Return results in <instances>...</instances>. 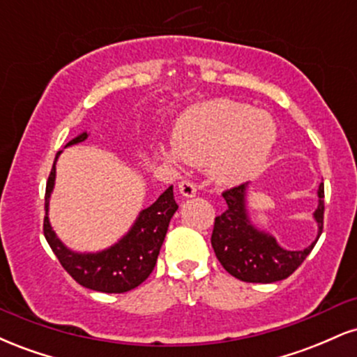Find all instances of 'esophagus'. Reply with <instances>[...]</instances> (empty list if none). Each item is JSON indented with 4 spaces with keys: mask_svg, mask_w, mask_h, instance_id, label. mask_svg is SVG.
Listing matches in <instances>:
<instances>
[{
    "mask_svg": "<svg viewBox=\"0 0 357 357\" xmlns=\"http://www.w3.org/2000/svg\"><path fill=\"white\" fill-rule=\"evenodd\" d=\"M179 192H181L183 196H186V198H191V196L196 195V184L192 181H188V179H183V181L179 183Z\"/></svg>",
    "mask_w": 357,
    "mask_h": 357,
    "instance_id": "1",
    "label": "esophagus"
}]
</instances>
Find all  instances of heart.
<instances>
[{
	"mask_svg": "<svg viewBox=\"0 0 357 357\" xmlns=\"http://www.w3.org/2000/svg\"><path fill=\"white\" fill-rule=\"evenodd\" d=\"M275 139V122L267 112L216 99L186 110L176 122L173 146H161L158 154L169 165L208 166L216 183L231 186L264 165Z\"/></svg>",
	"mask_w": 357,
	"mask_h": 357,
	"instance_id": "1",
	"label": "heart"
}]
</instances>
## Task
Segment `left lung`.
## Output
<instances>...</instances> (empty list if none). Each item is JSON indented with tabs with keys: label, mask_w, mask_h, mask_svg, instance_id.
I'll use <instances>...</instances> for the list:
<instances>
[{
	"label": "left lung",
	"mask_w": 357,
	"mask_h": 357,
	"mask_svg": "<svg viewBox=\"0 0 357 357\" xmlns=\"http://www.w3.org/2000/svg\"><path fill=\"white\" fill-rule=\"evenodd\" d=\"M247 184L223 191L228 208L215 218L211 247L215 255L230 275L252 284H272L292 275L305 257L312 252L324 228V184L319 186V206L314 218L319 225V235L314 243L304 250H284L273 236L258 231L250 223L245 208Z\"/></svg>",
	"instance_id": "left-lung-1"
}]
</instances>
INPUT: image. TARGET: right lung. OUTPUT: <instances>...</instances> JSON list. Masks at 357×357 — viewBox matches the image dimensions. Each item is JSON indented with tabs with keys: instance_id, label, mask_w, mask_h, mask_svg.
<instances>
[{
	"instance_id": "obj_1",
	"label": "right lung",
	"mask_w": 357,
	"mask_h": 357,
	"mask_svg": "<svg viewBox=\"0 0 357 357\" xmlns=\"http://www.w3.org/2000/svg\"><path fill=\"white\" fill-rule=\"evenodd\" d=\"M87 139V132L72 139L67 146L77 144ZM60 151L56 153L59 158ZM55 158V161H56ZM55 161L47 181L45 191V211H48V198L55 181ZM178 210L173 186L159 196L149 208L141 211L130 231L119 243L99 253H75L70 252L56 238L52 230L48 216L43 218V235L53 250L61 267L67 270L77 284L90 290L104 294H124L141 285L158 261L159 250L165 241L167 227Z\"/></svg>"
}]
</instances>
